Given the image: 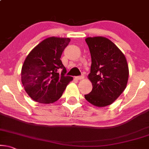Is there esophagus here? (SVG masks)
<instances>
[{"label": "esophagus", "mask_w": 149, "mask_h": 149, "mask_svg": "<svg viewBox=\"0 0 149 149\" xmlns=\"http://www.w3.org/2000/svg\"><path fill=\"white\" fill-rule=\"evenodd\" d=\"M84 78V77L82 76H77L75 78V79H76L77 80H83V79Z\"/></svg>", "instance_id": "34e87169"}]
</instances>
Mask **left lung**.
Wrapping results in <instances>:
<instances>
[{
	"label": "left lung",
	"mask_w": 149,
	"mask_h": 149,
	"mask_svg": "<svg viewBox=\"0 0 149 149\" xmlns=\"http://www.w3.org/2000/svg\"><path fill=\"white\" fill-rule=\"evenodd\" d=\"M91 56L88 80L92 91L84 97L93 106L103 108L117 100L127 86L129 67L121 50L104 37H87Z\"/></svg>",
	"instance_id": "left-lung-1"
}]
</instances>
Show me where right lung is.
Masks as SVG:
<instances>
[{"label":"right lung","mask_w":149,"mask_h":149,"mask_svg":"<svg viewBox=\"0 0 149 149\" xmlns=\"http://www.w3.org/2000/svg\"><path fill=\"white\" fill-rule=\"evenodd\" d=\"M71 39L50 37L30 52L21 71L22 83L28 95L35 102L52 104L61 97L73 78L65 76L66 68L61 61ZM61 70V74L58 71Z\"/></svg>","instance_id":"right-lung-1"}]
</instances>
